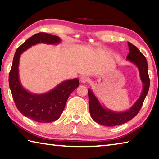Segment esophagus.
I'll use <instances>...</instances> for the list:
<instances>
[{
	"label": "esophagus",
	"mask_w": 159,
	"mask_h": 159,
	"mask_svg": "<svg viewBox=\"0 0 159 159\" xmlns=\"http://www.w3.org/2000/svg\"><path fill=\"white\" fill-rule=\"evenodd\" d=\"M80 82L84 83H84H86L89 81V78H88L87 76H85V75H82V76L80 78Z\"/></svg>",
	"instance_id": "obj_1"
}]
</instances>
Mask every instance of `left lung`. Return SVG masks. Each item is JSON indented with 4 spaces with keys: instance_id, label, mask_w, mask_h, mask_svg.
<instances>
[{
    "instance_id": "left-lung-1",
    "label": "left lung",
    "mask_w": 159,
    "mask_h": 159,
    "mask_svg": "<svg viewBox=\"0 0 159 159\" xmlns=\"http://www.w3.org/2000/svg\"><path fill=\"white\" fill-rule=\"evenodd\" d=\"M129 53L127 55V59L129 60L137 66L139 71L140 79L143 84V90L142 95L138 98L133 106L125 112H115L103 107L98 101L97 98L93 94L92 90L89 89V110L92 119L98 124L114 127L128 122L134 118L138 114L142 107L143 102L147 96L150 85V80L148 76V64L146 57L137 47L128 42Z\"/></svg>"
}]
</instances>
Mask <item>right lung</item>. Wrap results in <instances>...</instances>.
Returning <instances> with one entry per match:
<instances>
[{
  "label": "right lung",
  "mask_w": 159,
  "mask_h": 159,
  "mask_svg": "<svg viewBox=\"0 0 159 159\" xmlns=\"http://www.w3.org/2000/svg\"><path fill=\"white\" fill-rule=\"evenodd\" d=\"M61 42L59 37L39 32L27 39L17 48L9 74V86L15 104L25 117L37 122H51L59 119L74 90L79 87V80H67L44 94H34L25 90L20 84L18 66L21 54L30 47L38 43L57 44Z\"/></svg>",
  "instance_id": "right-lung-1"
}]
</instances>
